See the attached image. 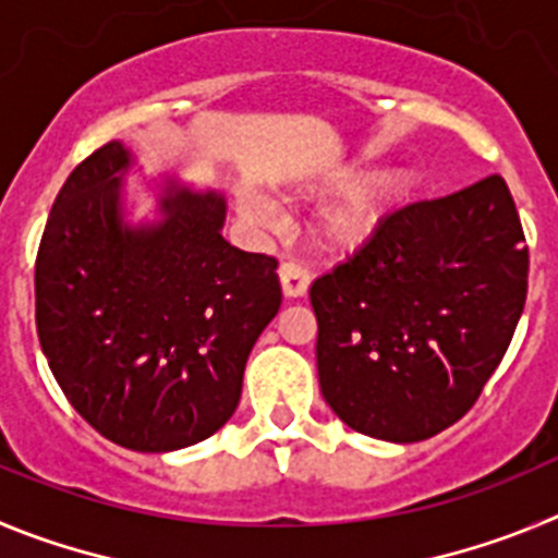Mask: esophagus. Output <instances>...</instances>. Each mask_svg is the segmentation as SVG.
Instances as JSON below:
<instances>
[{"label":"esophagus","mask_w":558,"mask_h":558,"mask_svg":"<svg viewBox=\"0 0 558 558\" xmlns=\"http://www.w3.org/2000/svg\"><path fill=\"white\" fill-rule=\"evenodd\" d=\"M280 275V289H283L286 298H303L305 291H308V272L305 267H300L298 260H283L278 269Z\"/></svg>","instance_id":"34e87169"}]
</instances>
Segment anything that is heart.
<instances>
[{
    "label": "heart",
    "mask_w": 558,
    "mask_h": 558,
    "mask_svg": "<svg viewBox=\"0 0 558 558\" xmlns=\"http://www.w3.org/2000/svg\"><path fill=\"white\" fill-rule=\"evenodd\" d=\"M353 178L355 169H341L333 174L330 185H344ZM411 185H414V174L409 167H386L380 172L366 174L364 180L350 185L339 203L328 210L325 235L341 247H355L366 242L380 228L386 214L403 203Z\"/></svg>",
    "instance_id": "obj_1"
}]
</instances>
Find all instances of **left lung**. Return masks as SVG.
Returning <instances> with one entry per match:
<instances>
[{
	"label": "left lung",
	"mask_w": 558,
	"mask_h": 558,
	"mask_svg": "<svg viewBox=\"0 0 558 558\" xmlns=\"http://www.w3.org/2000/svg\"><path fill=\"white\" fill-rule=\"evenodd\" d=\"M525 294L529 247L500 174L391 210L311 286L325 403L364 436L430 439L475 405Z\"/></svg>",
	"instance_id": "obj_1"
}]
</instances>
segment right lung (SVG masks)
Wrapping results in <instances>:
<instances>
[{"label":"right lung","mask_w":558,"mask_h":558,"mask_svg":"<svg viewBox=\"0 0 558 558\" xmlns=\"http://www.w3.org/2000/svg\"><path fill=\"white\" fill-rule=\"evenodd\" d=\"M108 142L60 189L35 258V325L85 423L128 450L169 453L217 434L244 364L280 308L278 260L222 239L225 199L169 185L163 222L128 228Z\"/></svg>","instance_id":"right-lung-1"}]
</instances>
